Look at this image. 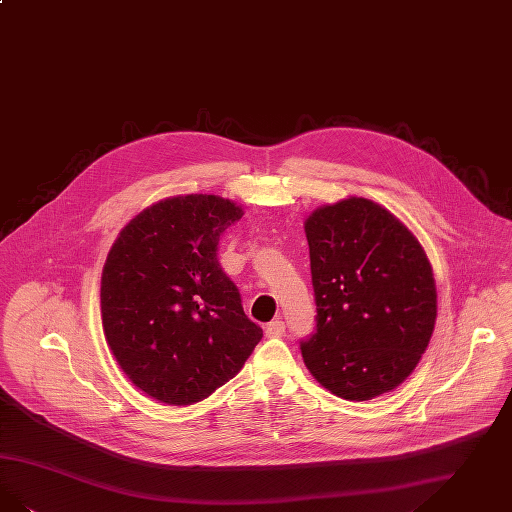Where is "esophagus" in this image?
<instances>
[{
  "label": "esophagus",
  "mask_w": 512,
  "mask_h": 512,
  "mask_svg": "<svg viewBox=\"0 0 512 512\" xmlns=\"http://www.w3.org/2000/svg\"><path fill=\"white\" fill-rule=\"evenodd\" d=\"M286 331V324L282 320H274L270 324H266L265 335L266 337H282Z\"/></svg>",
  "instance_id": "esophagus-1"
}]
</instances>
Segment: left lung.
Here are the masks:
<instances>
[{"mask_svg":"<svg viewBox=\"0 0 512 512\" xmlns=\"http://www.w3.org/2000/svg\"><path fill=\"white\" fill-rule=\"evenodd\" d=\"M316 333L301 343L312 377L364 402L417 368L436 322V284L415 234L387 207L348 196L305 221Z\"/></svg>","mask_w":512,"mask_h":512,"instance_id":"obj_1","label":"left lung"}]
</instances>
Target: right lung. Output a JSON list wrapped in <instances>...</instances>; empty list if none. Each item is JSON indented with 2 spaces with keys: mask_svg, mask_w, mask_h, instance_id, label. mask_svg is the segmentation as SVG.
I'll use <instances>...</instances> for the list:
<instances>
[{
  "mask_svg": "<svg viewBox=\"0 0 512 512\" xmlns=\"http://www.w3.org/2000/svg\"><path fill=\"white\" fill-rule=\"evenodd\" d=\"M242 205L171 196L123 226L101 278L106 343L129 381L169 406L202 402L244 368L263 337L217 261Z\"/></svg>",
  "mask_w": 512,
  "mask_h": 512,
  "instance_id": "obj_1",
  "label": "right lung"
}]
</instances>
